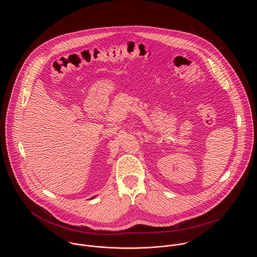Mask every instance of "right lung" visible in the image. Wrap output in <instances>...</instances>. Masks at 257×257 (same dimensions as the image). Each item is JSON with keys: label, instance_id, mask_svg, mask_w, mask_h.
Listing matches in <instances>:
<instances>
[{"label": "right lung", "instance_id": "add662e5", "mask_svg": "<svg viewBox=\"0 0 257 257\" xmlns=\"http://www.w3.org/2000/svg\"><path fill=\"white\" fill-rule=\"evenodd\" d=\"M95 197H96V196H94V197H93V198H95ZM93 198H90V199H93Z\"/></svg>", "mask_w": 257, "mask_h": 257}]
</instances>
